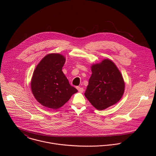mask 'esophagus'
Here are the masks:
<instances>
[{
	"label": "esophagus",
	"instance_id": "obj_1",
	"mask_svg": "<svg viewBox=\"0 0 156 156\" xmlns=\"http://www.w3.org/2000/svg\"><path fill=\"white\" fill-rule=\"evenodd\" d=\"M76 88H77V90H78V91H79L80 93H83V92L84 91V90H83V87H81L78 86Z\"/></svg>",
	"mask_w": 156,
	"mask_h": 156
}]
</instances>
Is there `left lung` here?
<instances>
[{
    "instance_id": "left-lung-1",
    "label": "left lung",
    "mask_w": 156,
    "mask_h": 156,
    "mask_svg": "<svg viewBox=\"0 0 156 156\" xmlns=\"http://www.w3.org/2000/svg\"><path fill=\"white\" fill-rule=\"evenodd\" d=\"M84 96L98 110H102L117 103L125 91L123 76L115 64L105 58L93 63Z\"/></svg>"
}]
</instances>
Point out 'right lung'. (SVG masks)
<instances>
[{"label":"right lung","instance_id":"add662e5","mask_svg":"<svg viewBox=\"0 0 156 156\" xmlns=\"http://www.w3.org/2000/svg\"><path fill=\"white\" fill-rule=\"evenodd\" d=\"M65 58L60 54H49L37 64L31 81V91L42 105L58 109L78 90L69 84L62 72Z\"/></svg>","mask_w":156,"mask_h":156}]
</instances>
